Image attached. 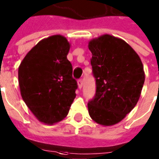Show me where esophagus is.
Returning <instances> with one entry per match:
<instances>
[{"label":"esophagus","instance_id":"34e87169","mask_svg":"<svg viewBox=\"0 0 159 159\" xmlns=\"http://www.w3.org/2000/svg\"><path fill=\"white\" fill-rule=\"evenodd\" d=\"M77 83H78L79 89H81V88H82V86H83V80H79Z\"/></svg>","mask_w":159,"mask_h":159}]
</instances>
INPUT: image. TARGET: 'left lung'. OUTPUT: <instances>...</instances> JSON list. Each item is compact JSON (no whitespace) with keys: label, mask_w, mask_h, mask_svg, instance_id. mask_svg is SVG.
Here are the masks:
<instances>
[{"label":"left lung","mask_w":159,"mask_h":159,"mask_svg":"<svg viewBox=\"0 0 159 159\" xmlns=\"http://www.w3.org/2000/svg\"><path fill=\"white\" fill-rule=\"evenodd\" d=\"M89 49L96 80L89 114L98 124L111 126L122 120L139 101L145 80L144 66L127 43L110 34L90 40Z\"/></svg>","instance_id":"obj_1"}]
</instances>
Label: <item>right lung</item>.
I'll list each match as a JSON object with an SVG mask.
<instances>
[{
    "instance_id": "right-lung-1",
    "label": "right lung",
    "mask_w": 159,
    "mask_h": 159,
    "mask_svg": "<svg viewBox=\"0 0 159 159\" xmlns=\"http://www.w3.org/2000/svg\"><path fill=\"white\" fill-rule=\"evenodd\" d=\"M70 44L62 35L39 42L20 63V93L29 110L43 123L53 125L64 119L75 98L77 82L67 59Z\"/></svg>"
}]
</instances>
